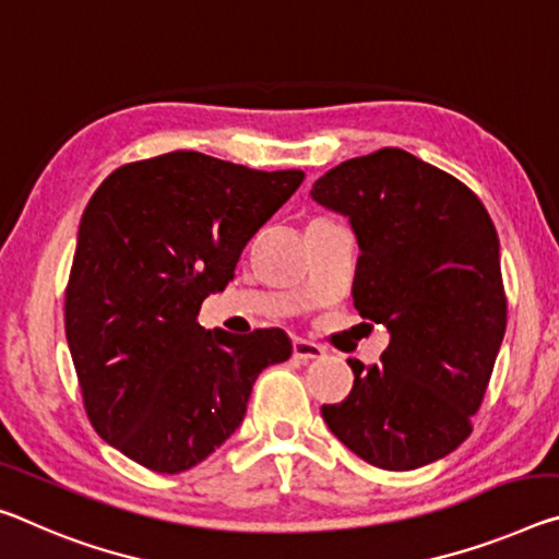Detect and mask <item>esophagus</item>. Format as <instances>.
Here are the masks:
<instances>
[{
  "label": "esophagus",
  "mask_w": 559,
  "mask_h": 559,
  "mask_svg": "<svg viewBox=\"0 0 559 559\" xmlns=\"http://www.w3.org/2000/svg\"><path fill=\"white\" fill-rule=\"evenodd\" d=\"M325 350L321 348V345L308 341V338H294V358L296 360H316V358H323Z\"/></svg>",
  "instance_id": "obj_1"
}]
</instances>
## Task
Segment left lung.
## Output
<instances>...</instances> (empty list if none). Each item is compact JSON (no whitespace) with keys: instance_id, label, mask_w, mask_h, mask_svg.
Wrapping results in <instances>:
<instances>
[{"instance_id":"left-lung-1","label":"left lung","mask_w":559,"mask_h":559,"mask_svg":"<svg viewBox=\"0 0 559 559\" xmlns=\"http://www.w3.org/2000/svg\"><path fill=\"white\" fill-rule=\"evenodd\" d=\"M311 197L348 218L360 248L353 306L391 335L380 366L348 360L353 391L323 405V420L383 471L436 463L471 436L504 335L492 218L465 183L403 148L343 162Z\"/></svg>"}]
</instances>
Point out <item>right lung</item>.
I'll use <instances>...</instances> for the list:
<instances>
[{
	"label": "right lung",
	"mask_w": 559,
	"mask_h": 559,
	"mask_svg": "<svg viewBox=\"0 0 559 559\" xmlns=\"http://www.w3.org/2000/svg\"><path fill=\"white\" fill-rule=\"evenodd\" d=\"M304 179L171 152L117 168L88 201L67 343L94 430L134 463L199 465L241 425L261 370L294 353L281 328L236 335L197 316Z\"/></svg>",
	"instance_id": "right-lung-1"
}]
</instances>
